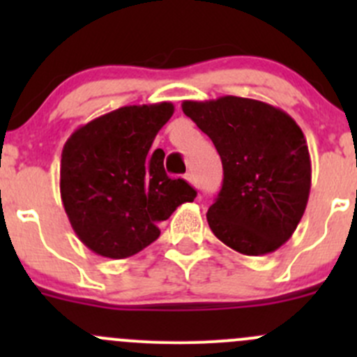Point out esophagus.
Segmentation results:
<instances>
[{
	"mask_svg": "<svg viewBox=\"0 0 357 357\" xmlns=\"http://www.w3.org/2000/svg\"><path fill=\"white\" fill-rule=\"evenodd\" d=\"M185 178H186V181L190 183V185L197 186V178H195V174H193V172H188V174H186Z\"/></svg>",
	"mask_w": 357,
	"mask_h": 357,
	"instance_id": "34e87169",
	"label": "esophagus"
}]
</instances>
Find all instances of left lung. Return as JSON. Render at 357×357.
<instances>
[{
  "instance_id": "obj_1",
  "label": "left lung",
  "mask_w": 357,
  "mask_h": 357,
  "mask_svg": "<svg viewBox=\"0 0 357 357\" xmlns=\"http://www.w3.org/2000/svg\"><path fill=\"white\" fill-rule=\"evenodd\" d=\"M181 107L222 162V188L207 211L212 233L243 255L278 250L301 222L311 192L302 129L282 109L240 96L186 100Z\"/></svg>"
}]
</instances>
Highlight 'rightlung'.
I'll use <instances>...</instances> for the list:
<instances>
[{
  "mask_svg": "<svg viewBox=\"0 0 357 357\" xmlns=\"http://www.w3.org/2000/svg\"><path fill=\"white\" fill-rule=\"evenodd\" d=\"M174 114L171 102L129 105L93 119L67 139L60 195L72 229L95 254L126 259L160 235L158 225L197 192L169 178L165 153H149Z\"/></svg>",
  "mask_w": 357,
  "mask_h": 357,
  "instance_id": "add662e5",
  "label": "right lung"
}]
</instances>
